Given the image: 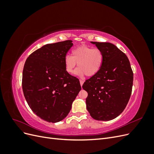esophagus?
Returning a JSON list of instances; mask_svg holds the SVG:
<instances>
[{"label":"esophagus","instance_id":"esophagus-1","mask_svg":"<svg viewBox=\"0 0 154 154\" xmlns=\"http://www.w3.org/2000/svg\"><path fill=\"white\" fill-rule=\"evenodd\" d=\"M80 85L82 86L83 84V83H84V81L82 80H80Z\"/></svg>","mask_w":154,"mask_h":154}]
</instances>
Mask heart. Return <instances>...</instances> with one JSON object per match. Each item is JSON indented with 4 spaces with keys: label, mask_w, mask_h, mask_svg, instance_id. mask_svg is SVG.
Instances as JSON below:
<instances>
[{
    "label": "heart",
    "mask_w": 154,
    "mask_h": 154,
    "mask_svg": "<svg viewBox=\"0 0 154 154\" xmlns=\"http://www.w3.org/2000/svg\"><path fill=\"white\" fill-rule=\"evenodd\" d=\"M72 56L67 55L64 58V66L69 74H72L78 63L74 72L77 76L83 77L85 74L91 77L100 71L103 61V54L97 48L83 45L72 51Z\"/></svg>",
    "instance_id": "b5f03b06"
}]
</instances>
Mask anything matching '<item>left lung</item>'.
Here are the masks:
<instances>
[{
  "label": "left lung",
  "mask_w": 154,
  "mask_h": 154,
  "mask_svg": "<svg viewBox=\"0 0 154 154\" xmlns=\"http://www.w3.org/2000/svg\"><path fill=\"white\" fill-rule=\"evenodd\" d=\"M103 54L102 66L83 83L87 109L98 121H110L122 112L132 93L134 75L128 57L109 42H91Z\"/></svg>",
  "instance_id": "1"
}]
</instances>
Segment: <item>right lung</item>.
Wrapping results in <instances>:
<instances>
[{"label":"right lung","instance_id":"obj_1","mask_svg":"<svg viewBox=\"0 0 154 154\" xmlns=\"http://www.w3.org/2000/svg\"><path fill=\"white\" fill-rule=\"evenodd\" d=\"M71 40L44 45L31 54L22 73V89L32 112L48 122L63 119L81 90L78 78L66 71L64 58Z\"/></svg>","mask_w":154,"mask_h":154}]
</instances>
